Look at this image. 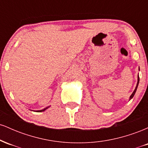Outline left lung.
<instances>
[{
	"instance_id": "8db88e82",
	"label": "left lung",
	"mask_w": 148,
	"mask_h": 148,
	"mask_svg": "<svg viewBox=\"0 0 148 148\" xmlns=\"http://www.w3.org/2000/svg\"><path fill=\"white\" fill-rule=\"evenodd\" d=\"M138 84H139V76H138V82H137V85H136V88H135V90H134L133 93H132V94L131 95V96H130V99H132V98H133V97L134 96V95H135V93H136V90H137V88H138Z\"/></svg>"
}]
</instances>
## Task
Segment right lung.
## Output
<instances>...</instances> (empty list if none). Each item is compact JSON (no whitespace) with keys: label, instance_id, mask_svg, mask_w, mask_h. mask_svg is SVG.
<instances>
[{"label":"right lung","instance_id":"obj_1","mask_svg":"<svg viewBox=\"0 0 148 148\" xmlns=\"http://www.w3.org/2000/svg\"><path fill=\"white\" fill-rule=\"evenodd\" d=\"M49 106H48V107H47V108H44V109H42V110H40V111H37V112H42V111H45L46 109H47V108H49Z\"/></svg>","mask_w":148,"mask_h":148}]
</instances>
